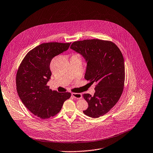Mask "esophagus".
<instances>
[{"mask_svg": "<svg viewBox=\"0 0 153 153\" xmlns=\"http://www.w3.org/2000/svg\"><path fill=\"white\" fill-rule=\"evenodd\" d=\"M72 96L76 99H81L82 98V94L81 93H72Z\"/></svg>", "mask_w": 153, "mask_h": 153, "instance_id": "34e87169", "label": "esophagus"}]
</instances>
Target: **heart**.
<instances>
[{"label":"heart","instance_id":"1","mask_svg":"<svg viewBox=\"0 0 153 153\" xmlns=\"http://www.w3.org/2000/svg\"><path fill=\"white\" fill-rule=\"evenodd\" d=\"M76 55H78V56H79V57H80V56H79V54H76Z\"/></svg>","mask_w":153,"mask_h":153}]
</instances>
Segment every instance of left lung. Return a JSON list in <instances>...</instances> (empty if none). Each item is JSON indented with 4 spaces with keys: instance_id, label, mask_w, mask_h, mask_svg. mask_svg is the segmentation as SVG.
Returning <instances> with one entry per match:
<instances>
[{
    "instance_id": "left-lung-1",
    "label": "left lung",
    "mask_w": 153,
    "mask_h": 153,
    "mask_svg": "<svg viewBox=\"0 0 153 153\" xmlns=\"http://www.w3.org/2000/svg\"><path fill=\"white\" fill-rule=\"evenodd\" d=\"M71 48L85 59L84 78L97 83L93 96L84 94L88 108L83 112L99 118L109 111L120 98L124 84L125 68L123 54L112 42L97 39L75 41Z\"/></svg>"
}]
</instances>
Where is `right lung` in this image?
I'll list each match as a JSON object with an SVG mask.
<instances>
[{
  "label": "right lung",
  "instance_id": "right-lung-1",
  "mask_svg": "<svg viewBox=\"0 0 153 153\" xmlns=\"http://www.w3.org/2000/svg\"><path fill=\"white\" fill-rule=\"evenodd\" d=\"M71 43H43L25 57L18 69L16 86L25 106L35 115L47 119L57 114L71 93L50 89L47 82L51 76L50 65L55 56L68 50Z\"/></svg>",
  "mask_w": 153,
  "mask_h": 153
}]
</instances>
